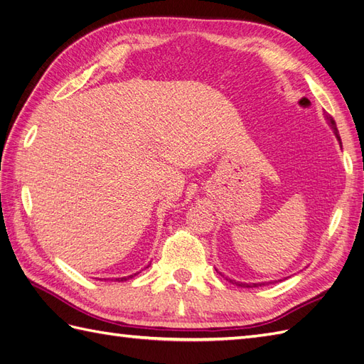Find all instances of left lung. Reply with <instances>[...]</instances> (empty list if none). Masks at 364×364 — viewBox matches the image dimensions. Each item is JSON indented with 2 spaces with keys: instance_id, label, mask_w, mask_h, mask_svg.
<instances>
[{
  "instance_id": "obj_1",
  "label": "left lung",
  "mask_w": 364,
  "mask_h": 364,
  "mask_svg": "<svg viewBox=\"0 0 364 364\" xmlns=\"http://www.w3.org/2000/svg\"><path fill=\"white\" fill-rule=\"evenodd\" d=\"M324 118H326V121H328V124L331 126V129L333 130L335 136H337V139H338L340 144H341V138H340V135H338V129H337V124H335L333 118H332L331 115H326ZM228 279H229V282H230L232 284H237V286H241V287H258V286H263V284H264V283H241V282H235V279H230V278H228Z\"/></svg>"
}]
</instances>
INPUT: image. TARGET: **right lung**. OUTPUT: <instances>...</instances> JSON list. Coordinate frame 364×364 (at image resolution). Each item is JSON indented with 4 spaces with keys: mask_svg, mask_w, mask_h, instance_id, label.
Segmentation results:
<instances>
[{
    "mask_svg": "<svg viewBox=\"0 0 364 364\" xmlns=\"http://www.w3.org/2000/svg\"><path fill=\"white\" fill-rule=\"evenodd\" d=\"M134 275H136V274H134ZM134 275H129V277H123V278H117L118 282H126V279H129V278H132Z\"/></svg>",
    "mask_w": 364,
    "mask_h": 364,
    "instance_id": "right-lung-1",
    "label": "right lung"
}]
</instances>
